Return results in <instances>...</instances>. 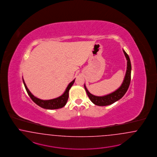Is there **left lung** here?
Masks as SVG:
<instances>
[{"instance_id": "left-lung-1", "label": "left lung", "mask_w": 157, "mask_h": 157, "mask_svg": "<svg viewBox=\"0 0 157 157\" xmlns=\"http://www.w3.org/2000/svg\"><path fill=\"white\" fill-rule=\"evenodd\" d=\"M123 52L127 60V71L121 86L117 90L106 96H96L91 94L86 88V85L84 84V89L86 91L87 96H89L90 100L95 105L98 106H105L112 104L114 102H116L117 101L121 99L128 90L131 82V64L128 55L127 54V53L124 50Z\"/></svg>"}]
</instances>
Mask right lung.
<instances>
[{"label": "right lung", "mask_w": 157, "mask_h": 157, "mask_svg": "<svg viewBox=\"0 0 157 157\" xmlns=\"http://www.w3.org/2000/svg\"><path fill=\"white\" fill-rule=\"evenodd\" d=\"M75 81V79L73 80L72 82H71L67 86V87L66 89V91L64 93L61 95V96L56 98L52 100H43L39 99L35 96H33L31 92L27 89V86L24 80L23 79V82L24 86L25 87V89L26 90L27 94H29V97L31 98V99L33 101V102H35L37 105L41 107V108L45 109H61L67 103V101L68 100V91L69 90L73 84H74Z\"/></svg>", "instance_id": "1"}]
</instances>
